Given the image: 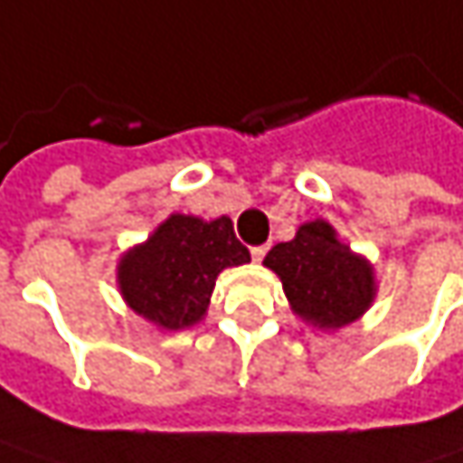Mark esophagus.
<instances>
[{
    "label": "esophagus",
    "mask_w": 463,
    "mask_h": 463,
    "mask_svg": "<svg viewBox=\"0 0 463 463\" xmlns=\"http://www.w3.org/2000/svg\"><path fill=\"white\" fill-rule=\"evenodd\" d=\"M265 254H268V246H257V249H251V260H254V262H262V260H265Z\"/></svg>",
    "instance_id": "1"
}]
</instances>
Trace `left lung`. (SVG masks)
<instances>
[{"label":"left lung","instance_id":"8db88e82","mask_svg":"<svg viewBox=\"0 0 463 463\" xmlns=\"http://www.w3.org/2000/svg\"><path fill=\"white\" fill-rule=\"evenodd\" d=\"M270 268L291 305V313L320 331H336L365 316L376 299V273L368 257L353 251L326 220L299 225L286 243L268 251Z\"/></svg>","mask_w":463,"mask_h":463}]
</instances>
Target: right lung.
Instances as JSON below:
<instances>
[{
    "mask_svg": "<svg viewBox=\"0 0 463 463\" xmlns=\"http://www.w3.org/2000/svg\"><path fill=\"white\" fill-rule=\"evenodd\" d=\"M251 262L231 217L169 214L143 243L118 257L124 305L158 331H183L206 317L217 275Z\"/></svg>",
    "mask_w": 463,
    "mask_h": 463,
    "instance_id": "1",
    "label": "right lung"
}]
</instances>
